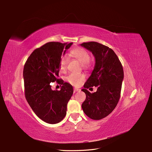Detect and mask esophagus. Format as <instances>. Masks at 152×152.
Wrapping results in <instances>:
<instances>
[{"label":"esophagus","mask_w":152,"mask_h":152,"mask_svg":"<svg viewBox=\"0 0 152 152\" xmlns=\"http://www.w3.org/2000/svg\"><path fill=\"white\" fill-rule=\"evenodd\" d=\"M81 89H77V88H74V92H78V91H80Z\"/></svg>","instance_id":"obj_1"}]
</instances>
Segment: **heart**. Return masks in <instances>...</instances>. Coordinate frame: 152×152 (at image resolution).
<instances>
[{"label": "heart", "instance_id": "1", "mask_svg": "<svg viewBox=\"0 0 152 152\" xmlns=\"http://www.w3.org/2000/svg\"><path fill=\"white\" fill-rule=\"evenodd\" d=\"M69 55L82 63V66L85 69H88L90 68V55L89 53L84 49L77 47L72 48ZM68 64V58L66 56H63L60 62V68L62 72L66 70ZM85 80V75L83 73H71L66 77V81L72 86H78Z\"/></svg>", "mask_w": 152, "mask_h": 152}]
</instances>
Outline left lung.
Returning a JSON list of instances; mask_svg holds the SVG:
<instances>
[{
  "label": "left lung",
  "instance_id": "8db88e82",
  "mask_svg": "<svg viewBox=\"0 0 152 152\" xmlns=\"http://www.w3.org/2000/svg\"><path fill=\"white\" fill-rule=\"evenodd\" d=\"M92 52L96 63L91 76L84 85L86 97L82 104L85 114L93 120L107 117L119 101L124 80L122 65L115 52L107 46L95 42L81 44ZM95 86L97 91L91 94L87 89Z\"/></svg>",
  "mask_w": 152,
  "mask_h": 152
}]
</instances>
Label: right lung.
I'll return each mask as SVG.
<instances>
[{
  "mask_svg": "<svg viewBox=\"0 0 152 152\" xmlns=\"http://www.w3.org/2000/svg\"><path fill=\"white\" fill-rule=\"evenodd\" d=\"M72 44L48 42L33 51L24 65L26 99L35 114L48 124L63 119L73 93L72 86L58 78L61 55ZM55 81L62 85L60 91L51 89L50 83Z\"/></svg>",
  "mask_w": 152,
  "mask_h": 152,
  "instance_id": "obj_1",
  "label": "right lung"
}]
</instances>
